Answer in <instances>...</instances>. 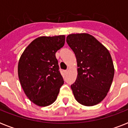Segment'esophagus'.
Masks as SVG:
<instances>
[{
    "mask_svg": "<svg viewBox=\"0 0 128 128\" xmlns=\"http://www.w3.org/2000/svg\"><path fill=\"white\" fill-rule=\"evenodd\" d=\"M64 73H65V74H67V73H68V70H64Z\"/></svg>",
    "mask_w": 128,
    "mask_h": 128,
    "instance_id": "obj_1",
    "label": "esophagus"
}]
</instances>
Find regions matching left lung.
Returning <instances> with one entry per match:
<instances>
[{"instance_id": "left-lung-1", "label": "left lung", "mask_w": 128, "mask_h": 128, "mask_svg": "<svg viewBox=\"0 0 128 128\" xmlns=\"http://www.w3.org/2000/svg\"><path fill=\"white\" fill-rule=\"evenodd\" d=\"M66 42L77 60L78 76L71 85L74 97L82 105H96L105 98L113 81L114 67L111 55L89 34H71Z\"/></svg>"}]
</instances>
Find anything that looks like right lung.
I'll return each instance as SVG.
<instances>
[{
	"instance_id": "add662e5",
	"label": "right lung",
	"mask_w": 128,
	"mask_h": 128,
	"mask_svg": "<svg viewBox=\"0 0 128 128\" xmlns=\"http://www.w3.org/2000/svg\"><path fill=\"white\" fill-rule=\"evenodd\" d=\"M64 43V35L38 37L21 55L19 80L25 94L36 105L47 106L54 103L64 84L55 54Z\"/></svg>"
}]
</instances>
